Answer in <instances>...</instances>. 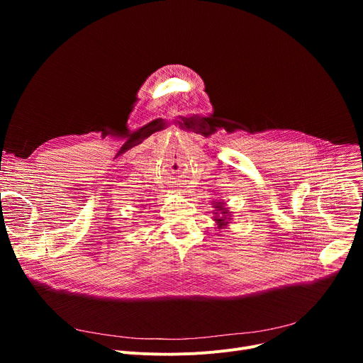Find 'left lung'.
<instances>
[{
  "label": "left lung",
  "instance_id": "8db88e82",
  "mask_svg": "<svg viewBox=\"0 0 363 363\" xmlns=\"http://www.w3.org/2000/svg\"><path fill=\"white\" fill-rule=\"evenodd\" d=\"M218 204H219V203H218ZM216 207H218V212H219V213H222V215H225V213H226V211H225V208H223L220 204H219V206H216ZM216 215H218V213H216ZM216 220H218V223H219V225H225L223 218H218Z\"/></svg>",
  "mask_w": 363,
  "mask_h": 363
}]
</instances>
